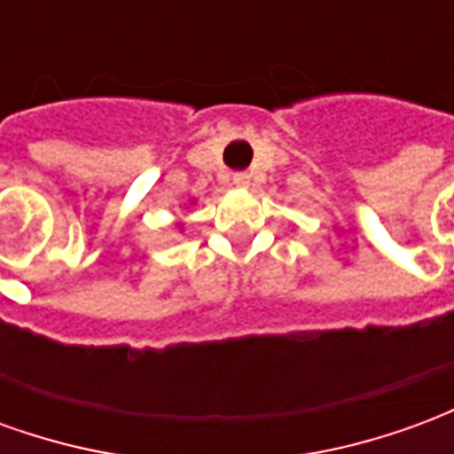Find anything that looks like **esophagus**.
Instances as JSON below:
<instances>
[{"instance_id": "34e87169", "label": "esophagus", "mask_w": 454, "mask_h": 454, "mask_svg": "<svg viewBox=\"0 0 454 454\" xmlns=\"http://www.w3.org/2000/svg\"><path fill=\"white\" fill-rule=\"evenodd\" d=\"M233 184L240 189H246L247 184H250V175H247V172H236V175H233Z\"/></svg>"}]
</instances>
